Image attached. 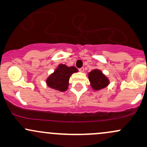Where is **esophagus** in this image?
<instances>
[{
	"label": "esophagus",
	"instance_id": "34e87169",
	"mask_svg": "<svg viewBox=\"0 0 147 147\" xmlns=\"http://www.w3.org/2000/svg\"><path fill=\"white\" fill-rule=\"evenodd\" d=\"M79 71L82 72H84V68H79Z\"/></svg>",
	"mask_w": 147,
	"mask_h": 147
}]
</instances>
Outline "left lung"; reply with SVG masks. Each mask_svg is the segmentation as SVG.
Instances as JSON below:
<instances>
[{
	"instance_id": "left-lung-1",
	"label": "left lung",
	"mask_w": 147,
	"mask_h": 147,
	"mask_svg": "<svg viewBox=\"0 0 147 147\" xmlns=\"http://www.w3.org/2000/svg\"><path fill=\"white\" fill-rule=\"evenodd\" d=\"M88 79L90 82V86L95 90L104 88L109 84V79L98 69H95L89 72Z\"/></svg>"
}]
</instances>
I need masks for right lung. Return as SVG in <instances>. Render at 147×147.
<instances>
[{"label":"right lung","instance_id":"obj_1","mask_svg":"<svg viewBox=\"0 0 147 147\" xmlns=\"http://www.w3.org/2000/svg\"><path fill=\"white\" fill-rule=\"evenodd\" d=\"M77 72L78 70L75 66L68 67L65 64H59L55 72L47 78V85L52 89L64 92L68 88L70 77Z\"/></svg>","mask_w":147,"mask_h":147}]
</instances>
